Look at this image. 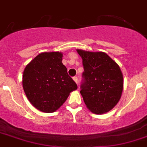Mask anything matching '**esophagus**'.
Here are the masks:
<instances>
[{
  "label": "esophagus",
  "mask_w": 147,
  "mask_h": 147,
  "mask_svg": "<svg viewBox=\"0 0 147 147\" xmlns=\"http://www.w3.org/2000/svg\"><path fill=\"white\" fill-rule=\"evenodd\" d=\"M73 80H74V82H76V84L78 83V78H77L76 76H74V77H73Z\"/></svg>",
  "instance_id": "esophagus-1"
}]
</instances>
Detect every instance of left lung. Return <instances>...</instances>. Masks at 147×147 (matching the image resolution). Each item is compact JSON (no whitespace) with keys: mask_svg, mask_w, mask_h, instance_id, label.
<instances>
[{"mask_svg":"<svg viewBox=\"0 0 147 147\" xmlns=\"http://www.w3.org/2000/svg\"><path fill=\"white\" fill-rule=\"evenodd\" d=\"M82 59L84 82L80 94L91 112L102 115L119 102L123 88V77L119 65L103 52L76 50Z\"/></svg>","mask_w":147,"mask_h":147,"instance_id":"1","label":"left lung"}]
</instances>
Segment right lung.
<instances>
[{
    "label": "right lung",
    "instance_id": "add662e5",
    "mask_svg": "<svg viewBox=\"0 0 147 147\" xmlns=\"http://www.w3.org/2000/svg\"><path fill=\"white\" fill-rule=\"evenodd\" d=\"M60 52L41 53L26 66L22 85L27 99L38 110L59 109L77 86L67 74Z\"/></svg>",
    "mask_w": 147,
    "mask_h": 147
}]
</instances>
